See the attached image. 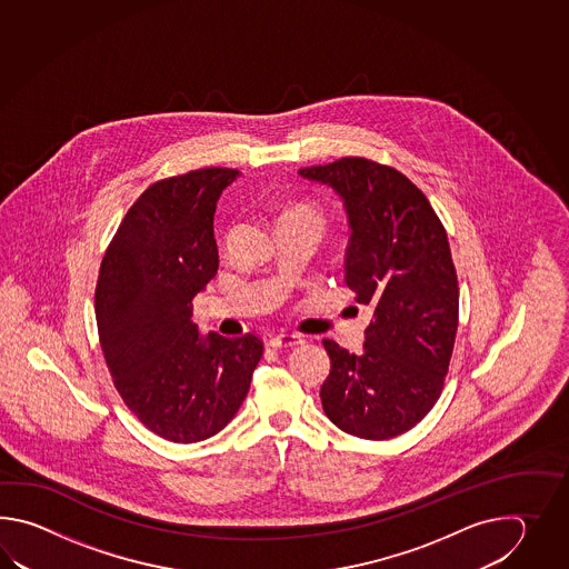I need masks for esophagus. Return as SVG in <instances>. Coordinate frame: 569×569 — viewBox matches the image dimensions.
<instances>
[{
	"instance_id": "esophagus-1",
	"label": "esophagus",
	"mask_w": 569,
	"mask_h": 569,
	"mask_svg": "<svg viewBox=\"0 0 569 569\" xmlns=\"http://www.w3.org/2000/svg\"><path fill=\"white\" fill-rule=\"evenodd\" d=\"M301 343H305V339L299 333H277V336L268 339L270 348H295V346H301Z\"/></svg>"
}]
</instances>
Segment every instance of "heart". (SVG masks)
<instances>
[{"label":"heart","mask_w":569,"mask_h":569,"mask_svg":"<svg viewBox=\"0 0 569 569\" xmlns=\"http://www.w3.org/2000/svg\"><path fill=\"white\" fill-rule=\"evenodd\" d=\"M287 218H313L319 219V213L315 211L313 207L305 206V203H299V206H292L280 216V219ZM279 219V221H280Z\"/></svg>","instance_id":"1"}]
</instances>
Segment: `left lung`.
Wrapping results in <instances>:
<instances>
[{"instance_id":"left-lung-1","label":"left lung","mask_w":569,"mask_h":569,"mask_svg":"<svg viewBox=\"0 0 569 569\" xmlns=\"http://www.w3.org/2000/svg\"><path fill=\"white\" fill-rule=\"evenodd\" d=\"M299 174L341 197L346 284L375 311L360 356L323 339V411L350 436H400L433 409L453 353L460 289L448 233L423 191L387 164L346 157Z\"/></svg>"}]
</instances>
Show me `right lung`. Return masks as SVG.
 Listing matches in <instances>:
<instances>
[{
	"instance_id": "1",
	"label": "right lung",
	"mask_w": 569,
	"mask_h": 569,
	"mask_svg": "<svg viewBox=\"0 0 569 569\" xmlns=\"http://www.w3.org/2000/svg\"><path fill=\"white\" fill-rule=\"evenodd\" d=\"M240 170H189L138 197L99 268L96 317L113 387L152 433L174 443L216 436L240 409L262 339L199 336L193 299L218 274L213 216Z\"/></svg>"
}]
</instances>
